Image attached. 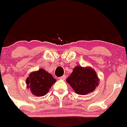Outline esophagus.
<instances>
[{
	"mask_svg": "<svg viewBox=\"0 0 127 127\" xmlns=\"http://www.w3.org/2000/svg\"><path fill=\"white\" fill-rule=\"evenodd\" d=\"M59 79H61V80H65V79H66V76L65 75H64V76H62V77H60Z\"/></svg>",
	"mask_w": 127,
	"mask_h": 127,
	"instance_id": "esophagus-1",
	"label": "esophagus"
}]
</instances>
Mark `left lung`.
<instances>
[{
	"instance_id": "left-lung-1",
	"label": "left lung",
	"mask_w": 127,
	"mask_h": 127,
	"mask_svg": "<svg viewBox=\"0 0 127 127\" xmlns=\"http://www.w3.org/2000/svg\"><path fill=\"white\" fill-rule=\"evenodd\" d=\"M99 78L95 70L91 67H75L66 79L75 92L85 95L92 92L99 84Z\"/></svg>"
}]
</instances>
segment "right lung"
Returning a JSON list of instances; mask_svg holds the SVG:
<instances>
[{
    "mask_svg": "<svg viewBox=\"0 0 127 127\" xmlns=\"http://www.w3.org/2000/svg\"><path fill=\"white\" fill-rule=\"evenodd\" d=\"M57 80L52 75L44 69H40L32 72L26 79L27 87L32 94L37 97H42L47 94Z\"/></svg>",
    "mask_w": 127,
    "mask_h": 127,
    "instance_id": "1",
    "label": "right lung"
}]
</instances>
